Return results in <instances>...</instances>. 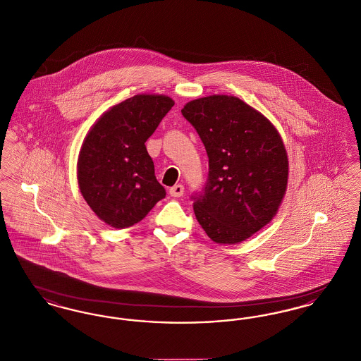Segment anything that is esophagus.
<instances>
[{"mask_svg": "<svg viewBox=\"0 0 361 361\" xmlns=\"http://www.w3.org/2000/svg\"><path fill=\"white\" fill-rule=\"evenodd\" d=\"M169 193L173 197H181L184 195V187L181 184H177L172 188L169 189Z\"/></svg>", "mask_w": 361, "mask_h": 361, "instance_id": "1", "label": "esophagus"}]
</instances>
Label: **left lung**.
<instances>
[{
  "label": "left lung",
  "instance_id": "left-lung-1",
  "mask_svg": "<svg viewBox=\"0 0 361 361\" xmlns=\"http://www.w3.org/2000/svg\"><path fill=\"white\" fill-rule=\"evenodd\" d=\"M208 155V181L193 209L222 245L247 240L275 218L288 184V155L277 128L235 96L212 94L181 109Z\"/></svg>",
  "mask_w": 361,
  "mask_h": 361
}]
</instances>
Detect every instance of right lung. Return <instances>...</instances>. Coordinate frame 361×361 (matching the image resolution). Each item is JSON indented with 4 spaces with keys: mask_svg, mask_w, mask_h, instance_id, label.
Here are the masks:
<instances>
[{
    "mask_svg": "<svg viewBox=\"0 0 361 361\" xmlns=\"http://www.w3.org/2000/svg\"><path fill=\"white\" fill-rule=\"evenodd\" d=\"M173 105L165 94H137L111 106L89 128L77 178L87 206L104 224L131 227L165 197L145 142Z\"/></svg>",
    "mask_w": 361,
    "mask_h": 361,
    "instance_id": "right-lung-1",
    "label": "right lung"
}]
</instances>
